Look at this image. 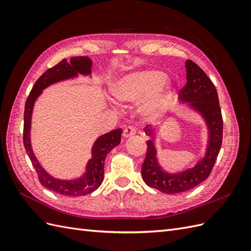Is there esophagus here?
I'll list each match as a JSON object with an SVG mask.
<instances>
[{"label":"esophagus","mask_w":251,"mask_h":251,"mask_svg":"<svg viewBox=\"0 0 251 251\" xmlns=\"http://www.w3.org/2000/svg\"><path fill=\"white\" fill-rule=\"evenodd\" d=\"M136 132H137V130H136V127H135V126H126V127L125 128V130H124L123 135H124V137L127 138V137H132L133 135H135V134H136Z\"/></svg>","instance_id":"obj_1"}]
</instances>
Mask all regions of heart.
I'll return each mask as SVG.
<instances>
[{
	"instance_id": "obj_1",
	"label": "heart",
	"mask_w": 251,
	"mask_h": 251,
	"mask_svg": "<svg viewBox=\"0 0 251 251\" xmlns=\"http://www.w3.org/2000/svg\"><path fill=\"white\" fill-rule=\"evenodd\" d=\"M163 79V74L158 71L135 72L119 78L113 85L112 92L119 101L138 102L144 99L141 112L144 116L154 117L166 107L169 93L166 90L155 91Z\"/></svg>"
}]
</instances>
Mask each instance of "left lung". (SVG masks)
<instances>
[{"mask_svg":"<svg viewBox=\"0 0 251 251\" xmlns=\"http://www.w3.org/2000/svg\"><path fill=\"white\" fill-rule=\"evenodd\" d=\"M185 66L187 80L180 90V97L183 101L192 102L193 107L203 114L209 130V143L206 154L195 168L171 175L159 166L154 143L147 141V155L141 168L142 178L149 186L164 194L189 191L207 179L222 146L223 118L216 87L206 73L193 60L187 59ZM147 133L151 134L150 128Z\"/></svg>","mask_w":251,"mask_h":251,"instance_id":"left-lung-1","label":"left lung"}]
</instances>
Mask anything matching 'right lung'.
<instances>
[{
  "label": "right lung",
  "mask_w": 251,
  "mask_h": 251,
  "mask_svg": "<svg viewBox=\"0 0 251 251\" xmlns=\"http://www.w3.org/2000/svg\"><path fill=\"white\" fill-rule=\"evenodd\" d=\"M92 62L87 56L72 57L70 63L67 59L60 60L58 64L53 66L46 72H44L32 87L30 94L27 97L24 112V131H23V141L24 147L31 160L33 168L36 171L37 177L41 184L52 192L68 197H80L89 195L100 186L104 174V160L110 151L117 147L121 140L123 130L117 128L108 134L102 135L94 143L92 149V157L88 162L87 173L77 180L63 181L51 177L46 173L33 154L30 144V124H31V114L34 101L42 92V90L53 82L58 80L76 76L77 73L90 74Z\"/></svg>",
  "instance_id": "right-lung-1"
}]
</instances>
